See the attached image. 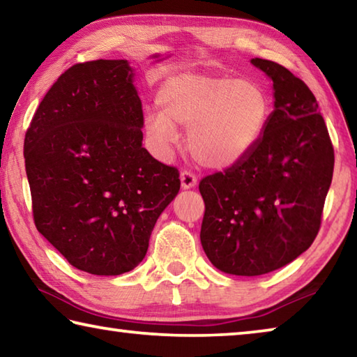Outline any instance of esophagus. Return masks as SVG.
Masks as SVG:
<instances>
[{"mask_svg":"<svg viewBox=\"0 0 357 357\" xmlns=\"http://www.w3.org/2000/svg\"><path fill=\"white\" fill-rule=\"evenodd\" d=\"M198 183V179L195 174L189 170H184L181 172V185H183V189H192V187H195Z\"/></svg>","mask_w":357,"mask_h":357,"instance_id":"1","label":"esophagus"}]
</instances>
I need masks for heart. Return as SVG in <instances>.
Wrapping results in <instances>:
<instances>
[{"label":"heart","mask_w":357,"mask_h":357,"mask_svg":"<svg viewBox=\"0 0 357 357\" xmlns=\"http://www.w3.org/2000/svg\"><path fill=\"white\" fill-rule=\"evenodd\" d=\"M160 112H148L144 134L160 153L187 128V146L204 167L238 164L261 140L271 118V100L252 80L183 72L168 77L155 98Z\"/></svg>","instance_id":"heart-1"}]
</instances>
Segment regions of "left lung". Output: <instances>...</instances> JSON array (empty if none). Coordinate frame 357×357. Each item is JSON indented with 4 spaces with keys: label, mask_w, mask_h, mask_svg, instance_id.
Masks as SVG:
<instances>
[{
    "label": "left lung",
    "mask_w": 357,
    "mask_h": 357,
    "mask_svg": "<svg viewBox=\"0 0 357 357\" xmlns=\"http://www.w3.org/2000/svg\"><path fill=\"white\" fill-rule=\"evenodd\" d=\"M252 64L273 80L268 128L243 160L198 185L204 253L223 273L249 277L279 269L309 249L334 173V146L309 86L269 59Z\"/></svg>",
    "instance_id": "8db88e82"
}]
</instances>
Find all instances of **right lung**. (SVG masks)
Returning <instances> with one entry per match:
<instances>
[{"instance_id": "obj_1", "label": "right lung", "mask_w": 357, "mask_h": 357, "mask_svg": "<svg viewBox=\"0 0 357 357\" xmlns=\"http://www.w3.org/2000/svg\"><path fill=\"white\" fill-rule=\"evenodd\" d=\"M124 59L74 64L58 77L25 134L38 231L74 268L129 273L174 197L176 167L142 146V100Z\"/></svg>"}]
</instances>
